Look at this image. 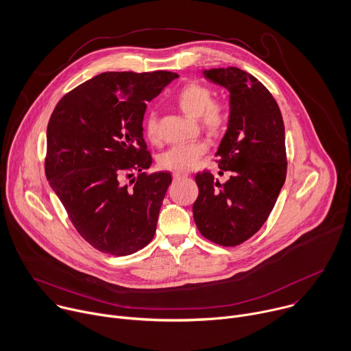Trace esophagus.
<instances>
[{"mask_svg":"<svg viewBox=\"0 0 351 351\" xmlns=\"http://www.w3.org/2000/svg\"><path fill=\"white\" fill-rule=\"evenodd\" d=\"M189 173H184V172H175L173 173V179L175 180H179V179H183V178H187Z\"/></svg>","mask_w":351,"mask_h":351,"instance_id":"1","label":"esophagus"}]
</instances>
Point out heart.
Instances as JSON below:
<instances>
[{
	"mask_svg": "<svg viewBox=\"0 0 351 351\" xmlns=\"http://www.w3.org/2000/svg\"><path fill=\"white\" fill-rule=\"evenodd\" d=\"M175 101L180 111L190 118L199 119L213 134L225 130L229 115L225 104L213 99V91L207 86L191 82L184 84L176 94ZM144 133L149 141L158 140L157 114L149 112L144 121ZM208 141L198 138L187 144L175 145L160 156V167L168 171L184 172L195 167L198 160L208 152Z\"/></svg>",
	"mask_w": 351,
	"mask_h": 351,
	"instance_id": "b5f03b06",
	"label": "heart"
}]
</instances>
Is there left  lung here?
Wrapping results in <instances>:
<instances>
[{
	"mask_svg": "<svg viewBox=\"0 0 351 351\" xmlns=\"http://www.w3.org/2000/svg\"><path fill=\"white\" fill-rule=\"evenodd\" d=\"M204 77L229 91V121L217 157L219 183L210 172L195 175L194 222L206 239L237 245L268 219L286 179L285 125L268 88L239 68H214Z\"/></svg>",
	"mask_w": 351,
	"mask_h": 351,
	"instance_id": "left-lung-1",
	"label": "left lung"
}]
</instances>
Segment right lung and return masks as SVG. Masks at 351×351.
Segmentation results:
<instances>
[{"mask_svg":"<svg viewBox=\"0 0 351 351\" xmlns=\"http://www.w3.org/2000/svg\"><path fill=\"white\" fill-rule=\"evenodd\" d=\"M178 73L106 72L57 104L47 126L45 176L79 234L106 254L129 256L153 240L172 176L145 173L147 103ZM139 175L130 185L123 176Z\"/></svg>","mask_w":351,"mask_h":351,"instance_id":"add662e5","label":"right lung"}]
</instances>
